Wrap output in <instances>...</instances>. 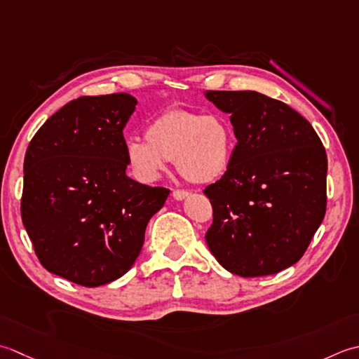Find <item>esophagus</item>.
<instances>
[{
  "instance_id": "esophagus-1",
  "label": "esophagus",
  "mask_w": 359,
  "mask_h": 359,
  "mask_svg": "<svg viewBox=\"0 0 359 359\" xmlns=\"http://www.w3.org/2000/svg\"><path fill=\"white\" fill-rule=\"evenodd\" d=\"M172 195H173L175 200H184L186 196L189 195V192H187V190H184V189H175L173 192H172Z\"/></svg>"
}]
</instances>
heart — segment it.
Returning a JSON list of instances; mask_svg holds the SVG:
<instances>
[{
    "label": "heart",
    "instance_id": "obj_1",
    "mask_svg": "<svg viewBox=\"0 0 359 359\" xmlns=\"http://www.w3.org/2000/svg\"><path fill=\"white\" fill-rule=\"evenodd\" d=\"M145 139L127 144V161L139 178L153 181L175 161L182 178L206 184L226 173L232 159L233 137L222 116L170 108L150 122Z\"/></svg>",
    "mask_w": 359,
    "mask_h": 359
}]
</instances>
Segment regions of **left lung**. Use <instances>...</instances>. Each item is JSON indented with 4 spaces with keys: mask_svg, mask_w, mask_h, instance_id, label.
<instances>
[{
    "mask_svg": "<svg viewBox=\"0 0 359 359\" xmlns=\"http://www.w3.org/2000/svg\"><path fill=\"white\" fill-rule=\"evenodd\" d=\"M231 114L237 144L223 177L203 190L214 218L210 252L241 277L301 260L327 209V153L311 123L255 91H208Z\"/></svg>",
    "mask_w": 359,
    "mask_h": 359,
    "instance_id": "obj_1",
    "label": "left lung"
}]
</instances>
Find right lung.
Masks as SVG:
<instances>
[{
	"instance_id": "add662e5",
	"label": "right lung",
	"mask_w": 359,
	"mask_h": 359,
	"mask_svg": "<svg viewBox=\"0 0 359 359\" xmlns=\"http://www.w3.org/2000/svg\"><path fill=\"white\" fill-rule=\"evenodd\" d=\"M136 99L82 96L43 123L25 156L21 220L49 273L94 288L119 279L169 189L126 175L123 127Z\"/></svg>"
}]
</instances>
